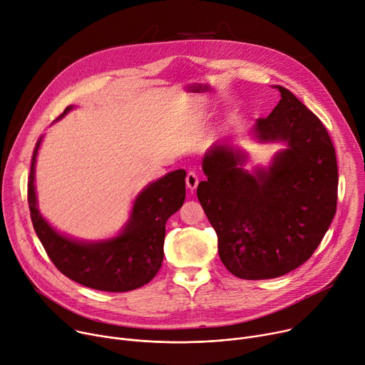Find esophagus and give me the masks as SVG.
I'll return each instance as SVG.
<instances>
[{
    "mask_svg": "<svg viewBox=\"0 0 365 365\" xmlns=\"http://www.w3.org/2000/svg\"><path fill=\"white\" fill-rule=\"evenodd\" d=\"M197 183H200V178H197V175L195 172H189L186 176V186L190 190H193V189H196Z\"/></svg>",
    "mask_w": 365,
    "mask_h": 365,
    "instance_id": "34e87169",
    "label": "esophagus"
}]
</instances>
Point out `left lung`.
<instances>
[{
	"label": "left lung",
	"mask_w": 365,
	"mask_h": 365,
	"mask_svg": "<svg viewBox=\"0 0 365 365\" xmlns=\"http://www.w3.org/2000/svg\"><path fill=\"white\" fill-rule=\"evenodd\" d=\"M255 126L260 140L287 141L268 172L249 175L240 151L214 145L196 195L218 237L224 267L242 279H269L314 253L336 212L338 163L322 120L285 87Z\"/></svg>",
	"instance_id": "8db88e82"
}]
</instances>
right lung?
I'll return each instance as SVG.
<instances>
[{
  "instance_id": "1",
  "label": "right lung",
  "mask_w": 365,
  "mask_h": 365,
  "mask_svg": "<svg viewBox=\"0 0 365 365\" xmlns=\"http://www.w3.org/2000/svg\"><path fill=\"white\" fill-rule=\"evenodd\" d=\"M71 108L58 116L62 118ZM42 137L33 150L27 202L36 235L56 269L70 279L101 291L125 292L148 284L160 271L165 222L185 201V170L151 183L138 196L123 233L102 243H80L58 235L36 207L35 163Z\"/></svg>"
}]
</instances>
